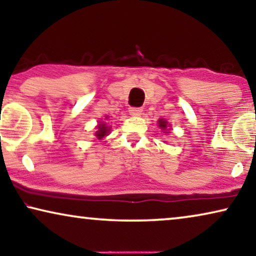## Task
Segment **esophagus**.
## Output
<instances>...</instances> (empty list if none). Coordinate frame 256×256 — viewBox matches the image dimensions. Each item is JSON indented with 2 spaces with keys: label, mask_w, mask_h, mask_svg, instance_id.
<instances>
[{
  "label": "esophagus",
  "mask_w": 256,
  "mask_h": 256,
  "mask_svg": "<svg viewBox=\"0 0 256 256\" xmlns=\"http://www.w3.org/2000/svg\"><path fill=\"white\" fill-rule=\"evenodd\" d=\"M142 108L141 107H130L129 108V113L130 115H134V116H138V115H141L142 113Z\"/></svg>",
  "instance_id": "esophagus-1"
}]
</instances>
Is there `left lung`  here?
<instances>
[{
	"mask_svg": "<svg viewBox=\"0 0 256 256\" xmlns=\"http://www.w3.org/2000/svg\"><path fill=\"white\" fill-rule=\"evenodd\" d=\"M166 124H168V122L166 120H160L158 121V126L162 129H166Z\"/></svg>",
	"mask_w": 256,
	"mask_h": 256,
	"instance_id": "1",
	"label": "left lung"
}]
</instances>
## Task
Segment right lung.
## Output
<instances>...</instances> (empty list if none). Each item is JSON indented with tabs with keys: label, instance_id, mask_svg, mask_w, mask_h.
I'll return each mask as SVG.
<instances>
[{
	"label": "right lung",
	"instance_id": "add662e5",
	"mask_svg": "<svg viewBox=\"0 0 256 256\" xmlns=\"http://www.w3.org/2000/svg\"><path fill=\"white\" fill-rule=\"evenodd\" d=\"M108 132H110V129H108V127L106 126V122H102V124L98 126V132H96V136L99 140H101Z\"/></svg>",
	"mask_w": 256,
	"mask_h": 256
}]
</instances>
